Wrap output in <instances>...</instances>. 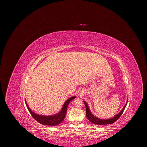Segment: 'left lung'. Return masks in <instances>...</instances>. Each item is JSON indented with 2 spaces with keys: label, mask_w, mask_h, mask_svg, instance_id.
Segmentation results:
<instances>
[{
  "label": "left lung",
  "mask_w": 147,
  "mask_h": 147,
  "mask_svg": "<svg viewBox=\"0 0 147 147\" xmlns=\"http://www.w3.org/2000/svg\"><path fill=\"white\" fill-rule=\"evenodd\" d=\"M84 105L86 106V116L87 117V119L93 124H98V125H104V124H113V123H115L120 117V116L122 115V113H123L124 112V110L125 108V107H126L127 105V103L125 105L124 107L123 108V109L121 110V111L117 115H116L115 117H113V118L112 119H107V120H102V119H98L96 117H95L90 112V109H89V108H88V106L87 103L84 101Z\"/></svg>",
  "instance_id": "8db88e82"
}]
</instances>
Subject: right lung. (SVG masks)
Returning a JSON list of instances; mask_svg holds the SVG:
<instances>
[{"label":"right lung","instance_id":"right-lung-1","mask_svg":"<svg viewBox=\"0 0 147 147\" xmlns=\"http://www.w3.org/2000/svg\"><path fill=\"white\" fill-rule=\"evenodd\" d=\"M76 96H72L67 99L65 104L63 105V107L62 108L61 111L56 115L53 116H40L34 113L28 107L26 101V106L27 107L28 110L29 111L31 116L34 118V119L37 121L38 123H40L43 125H57V124H60L61 121H63L65 118L66 112H67V108L68 107L69 103L70 101L74 99Z\"/></svg>","mask_w":147,"mask_h":147}]
</instances>
